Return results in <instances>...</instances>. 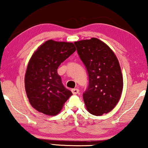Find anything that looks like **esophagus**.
I'll return each instance as SVG.
<instances>
[{"mask_svg":"<svg viewBox=\"0 0 148 148\" xmlns=\"http://www.w3.org/2000/svg\"><path fill=\"white\" fill-rule=\"evenodd\" d=\"M71 92L73 94H78L79 92V89H77V88H75V89H72Z\"/></svg>","mask_w":148,"mask_h":148,"instance_id":"1","label":"esophagus"}]
</instances>
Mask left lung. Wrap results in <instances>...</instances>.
<instances>
[{"instance_id":"left-lung-1","label":"left lung","mask_w":148,"mask_h":148,"mask_svg":"<svg viewBox=\"0 0 148 148\" xmlns=\"http://www.w3.org/2000/svg\"><path fill=\"white\" fill-rule=\"evenodd\" d=\"M74 44L89 75V86L83 95L87 110L96 116L106 114L117 104L123 92V79L118 58L98 38Z\"/></svg>"}]
</instances>
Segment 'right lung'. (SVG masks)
<instances>
[{"label": "right lung", "instance_id": "obj_1", "mask_svg": "<svg viewBox=\"0 0 148 148\" xmlns=\"http://www.w3.org/2000/svg\"><path fill=\"white\" fill-rule=\"evenodd\" d=\"M75 50L72 42L49 40L32 54L25 75V88L30 104L38 112L55 116L73 95L62 84L57 69Z\"/></svg>", "mask_w": 148, "mask_h": 148}]
</instances>
